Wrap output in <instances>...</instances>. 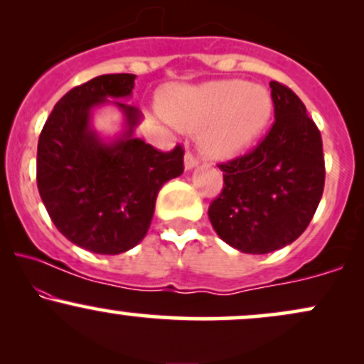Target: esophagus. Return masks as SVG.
<instances>
[{
    "label": "esophagus",
    "mask_w": 364,
    "mask_h": 364,
    "mask_svg": "<svg viewBox=\"0 0 364 364\" xmlns=\"http://www.w3.org/2000/svg\"><path fill=\"white\" fill-rule=\"evenodd\" d=\"M196 164H198V159H196L191 152H186L185 154V168L186 169H193Z\"/></svg>",
    "instance_id": "34e87169"
}]
</instances>
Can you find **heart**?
Returning <instances> with one entry per match:
<instances>
[{
  "instance_id": "1",
  "label": "heart",
  "mask_w": 364,
  "mask_h": 364,
  "mask_svg": "<svg viewBox=\"0 0 364 364\" xmlns=\"http://www.w3.org/2000/svg\"><path fill=\"white\" fill-rule=\"evenodd\" d=\"M162 116L183 132H200V149L212 159H231L253 144L272 116V97L243 80L171 87L159 97Z\"/></svg>"
}]
</instances>
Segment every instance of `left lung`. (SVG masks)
Returning <instances> with one entry per match:
<instances>
[{
    "mask_svg": "<svg viewBox=\"0 0 364 364\" xmlns=\"http://www.w3.org/2000/svg\"><path fill=\"white\" fill-rule=\"evenodd\" d=\"M275 121L252 152L219 164L208 219L223 241L263 255L291 245L315 215L325 185L321 135L289 87L270 82Z\"/></svg>",
    "mask_w": 364,
    "mask_h": 364,
    "instance_id": "left-lung-1",
    "label": "left lung"
}]
</instances>
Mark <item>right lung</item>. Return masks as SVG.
I'll list each match as a JSON object with an SVG mask.
<instances>
[{
	"label": "right lung",
	"instance_id": "obj_1",
	"mask_svg": "<svg viewBox=\"0 0 364 364\" xmlns=\"http://www.w3.org/2000/svg\"><path fill=\"white\" fill-rule=\"evenodd\" d=\"M135 75H101L58 101L37 144V188L66 240L99 255L128 252L152 223L157 193L183 173L185 150L161 152L133 132L141 114L118 99L132 95ZM107 98L125 114L127 129L111 144L90 128L91 109Z\"/></svg>",
	"mask_w": 364,
	"mask_h": 364
}]
</instances>
